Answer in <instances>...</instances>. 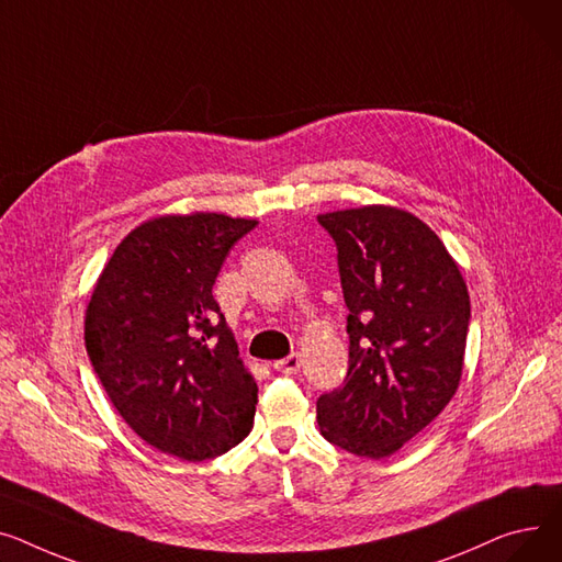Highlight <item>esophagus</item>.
I'll return each instance as SVG.
<instances>
[{"mask_svg":"<svg viewBox=\"0 0 562 562\" xmlns=\"http://www.w3.org/2000/svg\"><path fill=\"white\" fill-rule=\"evenodd\" d=\"M302 368V356L300 353H290L288 358H281L274 362V370L283 374H296Z\"/></svg>","mask_w":562,"mask_h":562,"instance_id":"obj_1","label":"esophagus"}]
</instances>
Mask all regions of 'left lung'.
Segmentation results:
<instances>
[{
	"label": "left lung",
	"instance_id": "1",
	"mask_svg": "<svg viewBox=\"0 0 562 562\" xmlns=\"http://www.w3.org/2000/svg\"><path fill=\"white\" fill-rule=\"evenodd\" d=\"M317 220L336 240L349 308L347 379L317 400V424L328 442L379 460L400 451L456 394L468 285L436 231L408 211L372 204Z\"/></svg>",
	"mask_w": 562,
	"mask_h": 562
}]
</instances>
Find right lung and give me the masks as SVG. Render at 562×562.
I'll list each match as a JSON object with an SVG mask.
<instances>
[{
  "label": "right lung",
  "instance_id": "obj_1",
  "mask_svg": "<svg viewBox=\"0 0 562 562\" xmlns=\"http://www.w3.org/2000/svg\"><path fill=\"white\" fill-rule=\"evenodd\" d=\"M256 220L160 215L115 247L86 308V349L122 419L183 460L243 442L258 387L213 296L224 258Z\"/></svg>",
  "mask_w": 562,
  "mask_h": 562
}]
</instances>
